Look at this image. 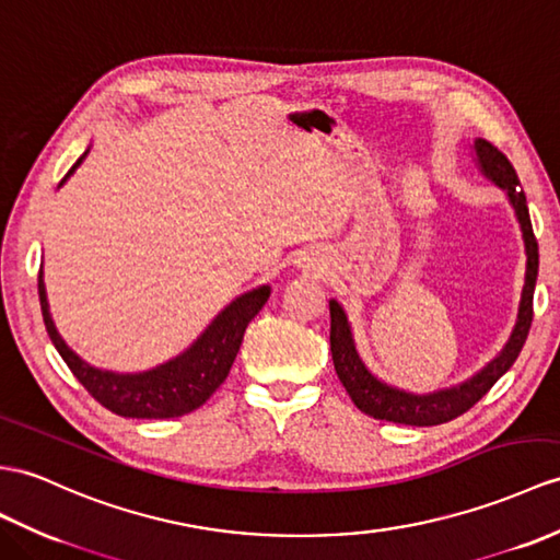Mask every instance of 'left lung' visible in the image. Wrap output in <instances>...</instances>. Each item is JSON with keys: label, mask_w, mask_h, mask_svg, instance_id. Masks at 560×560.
Masks as SVG:
<instances>
[{"label": "left lung", "mask_w": 560, "mask_h": 560, "mask_svg": "<svg viewBox=\"0 0 560 560\" xmlns=\"http://www.w3.org/2000/svg\"><path fill=\"white\" fill-rule=\"evenodd\" d=\"M475 156L480 171L509 195L511 207L515 209L517 223H521V230H523L527 268H525V284H523L521 306H517V320L513 325V332L509 337L506 347L499 351V357H494L480 373L466 380V383L432 392V394H413V392L392 387L368 371L365 363L359 357L357 345H353L347 313L332 299L330 351H332L337 377L339 383L345 385L351 401L359 406V411H363L365 416H373L375 420H389V422H399V425L428 428V425H442V422L463 416L468 408H472L477 401H480L485 394L494 387L497 380L515 363L517 353H521L527 339L529 325H532V296H535L537 270H539V247H537L535 233H532L527 199L521 189V180H517V173L511 166V161L506 159V154L499 152L492 142L475 140Z\"/></svg>", "instance_id": "8db88e82"}]
</instances>
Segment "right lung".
<instances>
[{
	"label": "right lung",
	"mask_w": 560,
	"mask_h": 560,
	"mask_svg": "<svg viewBox=\"0 0 560 560\" xmlns=\"http://www.w3.org/2000/svg\"><path fill=\"white\" fill-rule=\"evenodd\" d=\"M85 156L88 152L73 163V168L66 173L61 185L73 175ZM37 292L51 345L57 347L66 365L78 377V383L104 408L122 418H177L207 404L211 394L225 383L240 351L244 330H247L252 318L264 308L270 296L268 284L237 296L233 304L218 313L197 342L183 351L180 357L156 365L147 373L118 375L100 371V368L85 363L68 349L49 316L43 270L37 276Z\"/></svg>",
	"instance_id": "add662e5"
}]
</instances>
